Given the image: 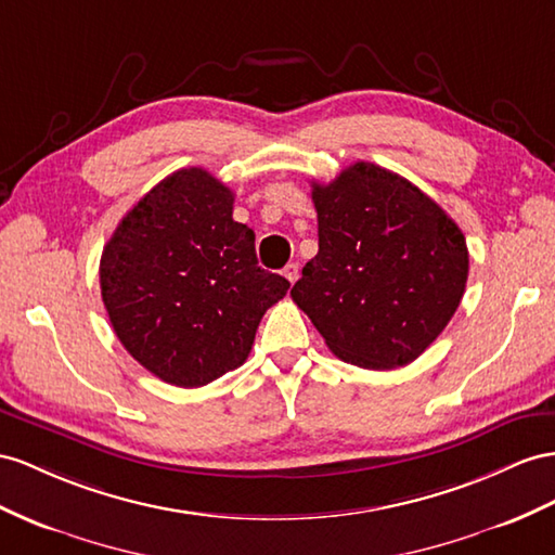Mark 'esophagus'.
Segmentation results:
<instances>
[{
  "instance_id": "1",
  "label": "esophagus",
  "mask_w": 555,
  "mask_h": 555,
  "mask_svg": "<svg viewBox=\"0 0 555 555\" xmlns=\"http://www.w3.org/2000/svg\"><path fill=\"white\" fill-rule=\"evenodd\" d=\"M283 276H286L291 283H295L297 279H300V267H297L295 262H288L286 267H283Z\"/></svg>"
}]
</instances>
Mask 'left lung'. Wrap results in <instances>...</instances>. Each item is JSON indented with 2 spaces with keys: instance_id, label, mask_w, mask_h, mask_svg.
I'll return each instance as SVG.
<instances>
[{
  "instance_id": "left-lung-1",
  "label": "left lung",
  "mask_w": 555,
  "mask_h": 555,
  "mask_svg": "<svg viewBox=\"0 0 555 555\" xmlns=\"http://www.w3.org/2000/svg\"><path fill=\"white\" fill-rule=\"evenodd\" d=\"M311 202L319 253L293 302L343 361L367 371L413 363L462 302V230L413 182L367 162L311 184Z\"/></svg>"
}]
</instances>
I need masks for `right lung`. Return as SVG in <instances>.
<instances>
[{
  "mask_svg": "<svg viewBox=\"0 0 555 555\" xmlns=\"http://www.w3.org/2000/svg\"><path fill=\"white\" fill-rule=\"evenodd\" d=\"M232 210L227 184L180 168L126 212L103 248L112 328L168 385L204 387L238 367L264 311L291 288L258 267L255 234Z\"/></svg>",
  "mask_w": 555,
  "mask_h": 555,
  "instance_id": "1",
  "label": "right lung"
}]
</instances>
